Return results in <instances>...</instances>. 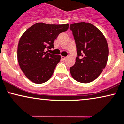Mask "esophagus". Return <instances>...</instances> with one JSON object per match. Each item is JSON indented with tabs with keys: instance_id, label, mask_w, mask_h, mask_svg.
<instances>
[{
	"instance_id": "34e87169",
	"label": "esophagus",
	"mask_w": 124,
	"mask_h": 124,
	"mask_svg": "<svg viewBox=\"0 0 124 124\" xmlns=\"http://www.w3.org/2000/svg\"><path fill=\"white\" fill-rule=\"evenodd\" d=\"M62 60H65L67 59V57H63V56H62Z\"/></svg>"
}]
</instances>
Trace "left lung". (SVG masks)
Segmentation results:
<instances>
[{"mask_svg":"<svg viewBox=\"0 0 124 124\" xmlns=\"http://www.w3.org/2000/svg\"><path fill=\"white\" fill-rule=\"evenodd\" d=\"M70 29L78 55L74 66L70 69L71 75L80 83H90L101 74L107 65L109 54L107 40L102 32L90 23H74Z\"/></svg>","mask_w":124,"mask_h":124,"instance_id":"1","label":"left lung"}]
</instances>
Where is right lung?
<instances>
[{"label": "right lung", "mask_w": 124, "mask_h": 124, "mask_svg": "<svg viewBox=\"0 0 124 124\" xmlns=\"http://www.w3.org/2000/svg\"><path fill=\"white\" fill-rule=\"evenodd\" d=\"M69 24H50L37 23L21 36L17 47L19 64L26 77L36 84L49 80L61 59L60 55L45 51L54 48L58 34L69 29Z\"/></svg>", "instance_id": "right-lung-1"}]
</instances>
